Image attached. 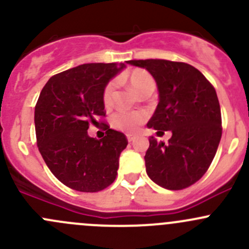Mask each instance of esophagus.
I'll list each match as a JSON object with an SVG mask.
<instances>
[{"instance_id": "obj_1", "label": "esophagus", "mask_w": 249, "mask_h": 249, "mask_svg": "<svg viewBox=\"0 0 249 249\" xmlns=\"http://www.w3.org/2000/svg\"><path fill=\"white\" fill-rule=\"evenodd\" d=\"M127 139H128V142H133V140L135 139V135H133V134H127Z\"/></svg>"}]
</instances>
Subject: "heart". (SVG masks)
<instances>
[{
  "instance_id": "1",
  "label": "heart",
  "mask_w": 249,
  "mask_h": 249,
  "mask_svg": "<svg viewBox=\"0 0 249 249\" xmlns=\"http://www.w3.org/2000/svg\"><path fill=\"white\" fill-rule=\"evenodd\" d=\"M129 87L137 94L142 95L146 92H154L155 81L152 76L145 70H133L125 77ZM115 82H109L103 90V103L107 107H111L114 100ZM146 121V115L142 111H117L111 116V125L117 130L124 133H135L139 127Z\"/></svg>"
}]
</instances>
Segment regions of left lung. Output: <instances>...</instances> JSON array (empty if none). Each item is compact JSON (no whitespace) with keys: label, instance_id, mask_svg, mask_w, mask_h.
I'll return each instance as SVG.
<instances>
[{"label":"left lung","instance_id":"left-lung-1","mask_svg":"<svg viewBox=\"0 0 249 249\" xmlns=\"http://www.w3.org/2000/svg\"><path fill=\"white\" fill-rule=\"evenodd\" d=\"M146 69L159 89V104L147 127L171 130L168 144L149 138L146 173L157 185L181 190L202 178L221 138L220 105L215 89L193 65L163 59L129 60Z\"/></svg>","mask_w":249,"mask_h":249}]
</instances>
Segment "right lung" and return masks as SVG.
I'll return each instance as SVG.
<instances>
[{
	"label": "right lung",
	"instance_id": "right-lung-1",
	"mask_svg": "<svg viewBox=\"0 0 249 249\" xmlns=\"http://www.w3.org/2000/svg\"><path fill=\"white\" fill-rule=\"evenodd\" d=\"M125 68L124 63L82 64L48 80L35 107L37 146L52 173L64 185L97 193L114 183L119 159L127 146L124 133L107 125L98 140L89 124L105 116L103 90Z\"/></svg>",
	"mask_w": 249,
	"mask_h": 249
}]
</instances>
